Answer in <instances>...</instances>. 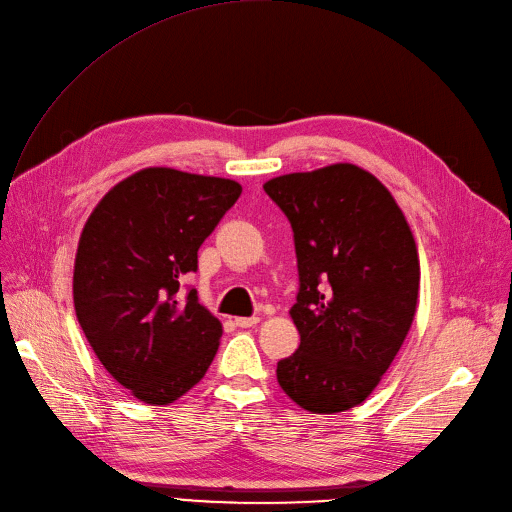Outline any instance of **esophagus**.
I'll return each mask as SVG.
<instances>
[{"label": "esophagus", "instance_id": "34e87169", "mask_svg": "<svg viewBox=\"0 0 512 512\" xmlns=\"http://www.w3.org/2000/svg\"><path fill=\"white\" fill-rule=\"evenodd\" d=\"M257 323H259V317H238V319H234V325L241 327V329L255 327Z\"/></svg>", "mask_w": 512, "mask_h": 512}]
</instances>
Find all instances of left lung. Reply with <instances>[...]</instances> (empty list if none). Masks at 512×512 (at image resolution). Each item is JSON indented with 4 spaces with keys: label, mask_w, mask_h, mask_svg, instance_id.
I'll list each match as a JSON object with an SVG mask.
<instances>
[{
    "label": "left lung",
    "mask_w": 512,
    "mask_h": 512,
    "mask_svg": "<svg viewBox=\"0 0 512 512\" xmlns=\"http://www.w3.org/2000/svg\"><path fill=\"white\" fill-rule=\"evenodd\" d=\"M263 189L292 226L300 282L290 309L300 346L278 362V383L313 414L346 412L379 385L412 327V230L387 187L356 164L276 177Z\"/></svg>",
    "instance_id": "left-lung-1"
}]
</instances>
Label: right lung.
Segmentation results:
<instances>
[{
  "mask_svg": "<svg viewBox=\"0 0 512 512\" xmlns=\"http://www.w3.org/2000/svg\"><path fill=\"white\" fill-rule=\"evenodd\" d=\"M243 187L220 177L144 168L90 214L76 253L74 306L100 364L133 397L168 405L195 387L222 337L197 290V251Z\"/></svg>",
  "mask_w": 512,
  "mask_h": 512,
  "instance_id": "right-lung-1",
  "label": "right lung"
}]
</instances>
